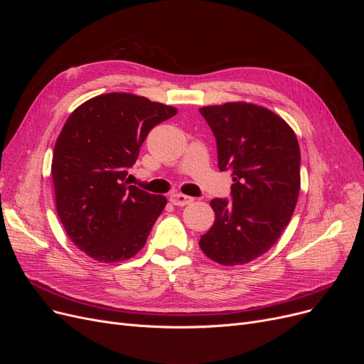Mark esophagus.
<instances>
[{"label": "esophagus", "instance_id": "obj_1", "mask_svg": "<svg viewBox=\"0 0 364 364\" xmlns=\"http://www.w3.org/2000/svg\"><path fill=\"white\" fill-rule=\"evenodd\" d=\"M169 200L172 205H176V206H184V205H188L190 202H193V198L186 196L183 193H172L169 196Z\"/></svg>", "mask_w": 364, "mask_h": 364}]
</instances>
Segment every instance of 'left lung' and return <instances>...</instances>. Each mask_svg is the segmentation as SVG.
Instances as JSON below:
<instances>
[{
	"mask_svg": "<svg viewBox=\"0 0 364 364\" xmlns=\"http://www.w3.org/2000/svg\"><path fill=\"white\" fill-rule=\"evenodd\" d=\"M199 112L215 136L220 171L233 172V200H211L215 221L199 246L218 264L243 265L269 251L291 221L301 186L299 144L284 119L254 103Z\"/></svg>",
	"mask_w": 364,
	"mask_h": 364,
	"instance_id": "1",
	"label": "left lung"
}]
</instances>
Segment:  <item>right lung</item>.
Listing matches in <instances>:
<instances>
[{
  "label": "right lung",
  "instance_id": "right-lung-1",
  "mask_svg": "<svg viewBox=\"0 0 364 364\" xmlns=\"http://www.w3.org/2000/svg\"><path fill=\"white\" fill-rule=\"evenodd\" d=\"M177 109L141 95L107 92L76 107L57 137L51 177L55 209L70 240L100 262L129 259L166 205L127 184L149 131Z\"/></svg>",
  "mask_w": 364,
  "mask_h": 364
}]
</instances>
